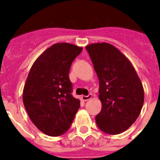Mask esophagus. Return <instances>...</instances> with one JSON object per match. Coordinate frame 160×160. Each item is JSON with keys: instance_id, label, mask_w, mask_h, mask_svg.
<instances>
[{"instance_id": "esophagus-1", "label": "esophagus", "mask_w": 160, "mask_h": 160, "mask_svg": "<svg viewBox=\"0 0 160 160\" xmlns=\"http://www.w3.org/2000/svg\"><path fill=\"white\" fill-rule=\"evenodd\" d=\"M91 98H92V95H91V94H89L88 95H82V96H81V99H82L84 101H86V100H90Z\"/></svg>"}]
</instances>
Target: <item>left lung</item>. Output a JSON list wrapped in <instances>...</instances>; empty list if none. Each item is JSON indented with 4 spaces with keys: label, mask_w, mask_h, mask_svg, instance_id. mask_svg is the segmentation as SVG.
Segmentation results:
<instances>
[{
    "label": "left lung",
    "mask_w": 160,
    "mask_h": 160,
    "mask_svg": "<svg viewBox=\"0 0 160 160\" xmlns=\"http://www.w3.org/2000/svg\"><path fill=\"white\" fill-rule=\"evenodd\" d=\"M100 80L102 108L95 116L100 130L109 134L125 131L140 114L144 88L134 66L125 55L109 43L85 47Z\"/></svg>",
    "instance_id": "left-lung-1"
}]
</instances>
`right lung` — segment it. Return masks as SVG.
Listing matches in <instances>:
<instances>
[{"label": "right lung", "mask_w": 160, "mask_h": 160, "mask_svg": "<svg viewBox=\"0 0 160 160\" xmlns=\"http://www.w3.org/2000/svg\"><path fill=\"white\" fill-rule=\"evenodd\" d=\"M82 47L56 43L34 62L23 90V103L33 124L49 136H60L70 129L80 108L73 97L69 78L71 64Z\"/></svg>", "instance_id": "1"}]
</instances>
